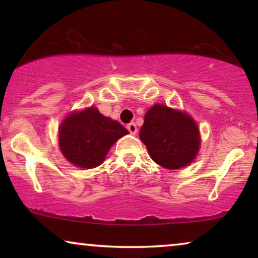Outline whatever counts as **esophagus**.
<instances>
[{
    "instance_id": "1",
    "label": "esophagus",
    "mask_w": 258,
    "mask_h": 258,
    "mask_svg": "<svg viewBox=\"0 0 258 258\" xmlns=\"http://www.w3.org/2000/svg\"><path fill=\"white\" fill-rule=\"evenodd\" d=\"M126 129L129 130V133L132 134V135H135V134L137 133V126H136V124L134 122L129 123V124L126 125Z\"/></svg>"
}]
</instances>
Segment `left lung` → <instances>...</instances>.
<instances>
[{
  "instance_id": "left-lung-1",
  "label": "left lung",
  "mask_w": 258,
  "mask_h": 258,
  "mask_svg": "<svg viewBox=\"0 0 258 258\" xmlns=\"http://www.w3.org/2000/svg\"><path fill=\"white\" fill-rule=\"evenodd\" d=\"M140 139L153 161L171 170L191 163L201 144L196 122L164 104H155L147 111Z\"/></svg>"
}]
</instances>
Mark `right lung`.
<instances>
[{"mask_svg":"<svg viewBox=\"0 0 258 258\" xmlns=\"http://www.w3.org/2000/svg\"><path fill=\"white\" fill-rule=\"evenodd\" d=\"M128 133L117 121L90 107L67 116L58 129V146L70 163L91 169L100 165L112 144Z\"/></svg>","mask_w":258,"mask_h":258,"instance_id":"obj_1","label":"right lung"}]
</instances>
